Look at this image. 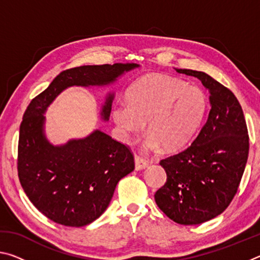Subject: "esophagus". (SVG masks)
<instances>
[{"label": "esophagus", "instance_id": "1", "mask_svg": "<svg viewBox=\"0 0 260 260\" xmlns=\"http://www.w3.org/2000/svg\"><path fill=\"white\" fill-rule=\"evenodd\" d=\"M148 166V161L144 160L143 158H141L139 156H135V170L136 171H141L144 170Z\"/></svg>", "mask_w": 260, "mask_h": 260}]
</instances>
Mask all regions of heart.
I'll list each match as a JSON object with an SVG mask.
<instances>
[{
	"label": "heart",
	"mask_w": 260,
	"mask_h": 260,
	"mask_svg": "<svg viewBox=\"0 0 260 260\" xmlns=\"http://www.w3.org/2000/svg\"><path fill=\"white\" fill-rule=\"evenodd\" d=\"M208 108L200 88L165 76H149L134 82L126 101L112 108V119L122 138L140 133L147 121L146 151L162 146L167 151L183 147L199 128Z\"/></svg>",
	"instance_id": "b5f03b06"
}]
</instances>
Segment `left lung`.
Here are the masks:
<instances>
[{"mask_svg": "<svg viewBox=\"0 0 260 260\" xmlns=\"http://www.w3.org/2000/svg\"><path fill=\"white\" fill-rule=\"evenodd\" d=\"M175 70L200 79L210 93L211 110L190 146L160 160L167 179L155 201L173 221L200 225L222 213L234 199L248 160V128L228 88L204 72Z\"/></svg>", "mask_w": 260, "mask_h": 260, "instance_id": "8db88e82", "label": "left lung"}]
</instances>
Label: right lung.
<instances>
[{
    "label": "right lung",
    "mask_w": 260,
    "mask_h": 260,
    "mask_svg": "<svg viewBox=\"0 0 260 260\" xmlns=\"http://www.w3.org/2000/svg\"><path fill=\"white\" fill-rule=\"evenodd\" d=\"M138 64L83 65L65 70L30 101L19 129L18 177L29 201L48 219L69 227L89 225L110 204L121 178L134 170L129 148L99 129L83 139L51 144L43 116L61 91L72 86H107ZM113 94L101 111L109 120Z\"/></svg>",
    "instance_id": "obj_1"
}]
</instances>
